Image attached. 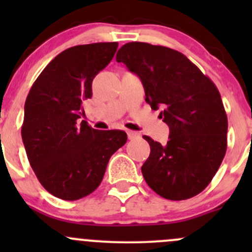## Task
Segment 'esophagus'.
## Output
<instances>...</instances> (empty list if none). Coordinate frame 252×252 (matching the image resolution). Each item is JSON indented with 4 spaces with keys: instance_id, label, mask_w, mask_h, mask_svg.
<instances>
[{
    "instance_id": "34e87169",
    "label": "esophagus",
    "mask_w": 252,
    "mask_h": 252,
    "mask_svg": "<svg viewBox=\"0 0 252 252\" xmlns=\"http://www.w3.org/2000/svg\"><path fill=\"white\" fill-rule=\"evenodd\" d=\"M126 134H128L129 140H133V139L138 138V136H139V134L136 133V131H133V130H128V131H126Z\"/></svg>"
}]
</instances>
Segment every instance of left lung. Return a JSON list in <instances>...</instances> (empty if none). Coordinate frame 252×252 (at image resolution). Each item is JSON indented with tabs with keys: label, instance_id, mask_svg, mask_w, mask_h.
I'll use <instances>...</instances> for the list:
<instances>
[{
	"label": "left lung",
	"instance_id": "8db88e82",
	"mask_svg": "<svg viewBox=\"0 0 252 252\" xmlns=\"http://www.w3.org/2000/svg\"><path fill=\"white\" fill-rule=\"evenodd\" d=\"M122 62L140 78L145 101L169 126L166 145L144 135L150 156L141 167L147 185L164 199L180 201L202 191L227 151L228 119L217 86L183 53L147 42L118 50Z\"/></svg>",
	"mask_w": 252,
	"mask_h": 252
}]
</instances>
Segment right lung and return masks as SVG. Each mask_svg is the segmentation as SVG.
<instances>
[{"mask_svg":"<svg viewBox=\"0 0 252 252\" xmlns=\"http://www.w3.org/2000/svg\"><path fill=\"white\" fill-rule=\"evenodd\" d=\"M118 42L64 50L32 84L24 106L22 139L42 187L74 201L97 189L111 156L126 142L123 130H96L85 121L83 102L93 96L94 78L113 58Z\"/></svg>","mask_w":252,"mask_h":252,"instance_id":"add662e5","label":"right lung"}]
</instances>
